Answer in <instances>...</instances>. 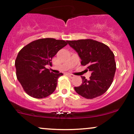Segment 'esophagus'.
I'll list each match as a JSON object with an SVG mask.
<instances>
[{
	"instance_id": "1",
	"label": "esophagus",
	"mask_w": 134,
	"mask_h": 134,
	"mask_svg": "<svg viewBox=\"0 0 134 134\" xmlns=\"http://www.w3.org/2000/svg\"><path fill=\"white\" fill-rule=\"evenodd\" d=\"M67 75H68V76L70 77V78H73V77H74V75H73V74H67Z\"/></svg>"
}]
</instances>
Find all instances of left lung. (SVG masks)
I'll return each mask as SVG.
<instances>
[{"instance_id": "8db88e82", "label": "left lung", "mask_w": 134, "mask_h": 134, "mask_svg": "<svg viewBox=\"0 0 134 134\" xmlns=\"http://www.w3.org/2000/svg\"><path fill=\"white\" fill-rule=\"evenodd\" d=\"M78 53L81 65L91 72L90 79L81 76V86L74 87L76 93L86 99H93L103 94L113 82L116 63L115 55L107 45L91 39L67 41Z\"/></svg>"}]
</instances>
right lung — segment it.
<instances>
[{
    "label": "right lung",
    "mask_w": 134,
    "mask_h": 134,
    "mask_svg": "<svg viewBox=\"0 0 134 134\" xmlns=\"http://www.w3.org/2000/svg\"><path fill=\"white\" fill-rule=\"evenodd\" d=\"M67 41L42 38L27 44L20 50L15 61L16 76L23 90L35 98H46L53 92L62 73L54 74L46 65H52V58Z\"/></svg>",
    "instance_id": "obj_1"
}]
</instances>
